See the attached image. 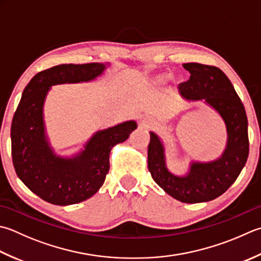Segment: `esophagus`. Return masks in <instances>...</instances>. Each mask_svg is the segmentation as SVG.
I'll return each mask as SVG.
<instances>
[{
  "mask_svg": "<svg viewBox=\"0 0 261 261\" xmlns=\"http://www.w3.org/2000/svg\"><path fill=\"white\" fill-rule=\"evenodd\" d=\"M152 124H154V121H152L150 117L144 116V117H141V119H140V126L141 127H149Z\"/></svg>",
  "mask_w": 261,
  "mask_h": 261,
  "instance_id": "esophagus-1",
  "label": "esophagus"
}]
</instances>
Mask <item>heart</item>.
<instances>
[{
	"label": "heart",
	"mask_w": 261,
	"mask_h": 261,
	"mask_svg": "<svg viewBox=\"0 0 261 261\" xmlns=\"http://www.w3.org/2000/svg\"><path fill=\"white\" fill-rule=\"evenodd\" d=\"M164 78H165V76H164V75H161V76H160V78H158V79H160V80H163V79H164Z\"/></svg>",
	"instance_id": "1"
}]
</instances>
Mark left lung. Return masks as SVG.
<instances>
[{
  "label": "left lung",
  "mask_w": 261,
  "mask_h": 261,
  "mask_svg": "<svg viewBox=\"0 0 261 261\" xmlns=\"http://www.w3.org/2000/svg\"><path fill=\"white\" fill-rule=\"evenodd\" d=\"M183 68L191 75L178 86L180 94L187 99H205L222 115L228 135L226 150L213 163H193L189 175L178 177L167 171L162 142L150 132L148 170L168 195L178 201L197 203L223 195L240 175L249 156L248 119L241 99L221 69L196 62L183 64Z\"/></svg>",
  "instance_id": "8db88e82"
}]
</instances>
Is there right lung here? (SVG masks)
I'll return each instance as SVG.
<instances>
[{
	"label": "right lung",
	"mask_w": 261,
	"mask_h": 261,
	"mask_svg": "<svg viewBox=\"0 0 261 261\" xmlns=\"http://www.w3.org/2000/svg\"><path fill=\"white\" fill-rule=\"evenodd\" d=\"M105 69L99 63L61 64L40 71L25 86L11 124V154L15 173L24 186L53 205H73L94 196L110 170L112 147L137 129L127 121L97 132L73 160L56 157L44 136L43 104L49 87L93 80Z\"/></svg>",
	"instance_id": "add662e5"
}]
</instances>
